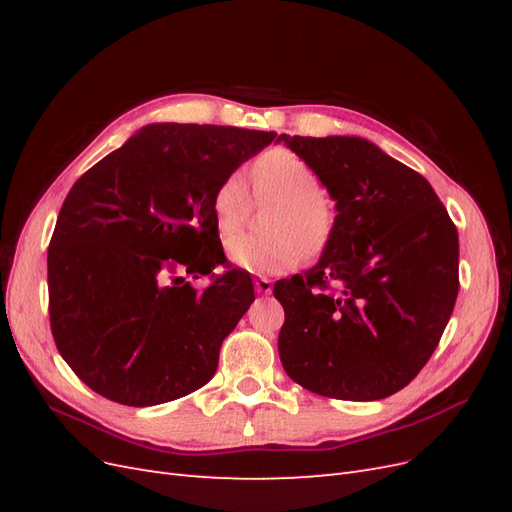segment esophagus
Here are the masks:
<instances>
[{
  "label": "esophagus",
  "mask_w": 512,
  "mask_h": 512,
  "mask_svg": "<svg viewBox=\"0 0 512 512\" xmlns=\"http://www.w3.org/2000/svg\"><path fill=\"white\" fill-rule=\"evenodd\" d=\"M254 288H256V292H260V294H271L273 282L269 280V277H254Z\"/></svg>",
  "instance_id": "esophagus-1"
}]
</instances>
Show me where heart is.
<instances>
[{
	"mask_svg": "<svg viewBox=\"0 0 512 512\" xmlns=\"http://www.w3.org/2000/svg\"><path fill=\"white\" fill-rule=\"evenodd\" d=\"M254 192L258 198L280 200L265 235H237L228 239L226 256L232 265L254 273L275 275L292 269L303 252L316 254L327 245L335 213L320 194L322 185L314 168L288 149H269L252 166ZM213 218L222 237L237 232L252 211V194L239 170L226 175L213 192Z\"/></svg>",
	"mask_w": 512,
	"mask_h": 512,
	"instance_id": "heart-1",
	"label": "heart"
}]
</instances>
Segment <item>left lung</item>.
<instances>
[{
  "mask_svg": "<svg viewBox=\"0 0 512 512\" xmlns=\"http://www.w3.org/2000/svg\"><path fill=\"white\" fill-rule=\"evenodd\" d=\"M335 200L322 256L273 286L277 339L303 389L350 401L384 399L423 369L459 292V237L416 170L361 136H288Z\"/></svg>",
  "mask_w": 512,
  "mask_h": 512,
  "instance_id": "obj_1",
  "label": "left lung"
}]
</instances>
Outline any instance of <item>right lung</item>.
Here are the masks:
<instances>
[{"label":"right lung","mask_w":512,"mask_h":512,"mask_svg":"<svg viewBox=\"0 0 512 512\" xmlns=\"http://www.w3.org/2000/svg\"><path fill=\"white\" fill-rule=\"evenodd\" d=\"M275 132L149 123L72 185L49 245L59 354L91 391L145 408L205 386L254 301L250 273L205 290L224 265L213 192Z\"/></svg>","instance_id":"right-lung-1"}]
</instances>
